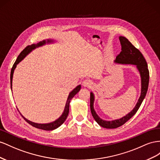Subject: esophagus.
Instances as JSON below:
<instances>
[{"mask_svg": "<svg viewBox=\"0 0 160 160\" xmlns=\"http://www.w3.org/2000/svg\"><path fill=\"white\" fill-rule=\"evenodd\" d=\"M82 84H83V86H85V87H91L93 84V82H92V80L86 79L83 81Z\"/></svg>", "mask_w": 160, "mask_h": 160, "instance_id": "obj_1", "label": "esophagus"}]
</instances>
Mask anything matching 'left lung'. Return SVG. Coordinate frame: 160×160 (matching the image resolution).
Returning <instances> with one entry per match:
<instances>
[{
	"label": "left lung",
	"mask_w": 160,
	"mask_h": 160,
	"mask_svg": "<svg viewBox=\"0 0 160 160\" xmlns=\"http://www.w3.org/2000/svg\"><path fill=\"white\" fill-rule=\"evenodd\" d=\"M119 40L121 45V52L117 56L115 62L122 63V64L125 63V64H133L136 66L140 73L141 78V92L138 102L136 104L133 110L129 114H127L126 116L120 118V119L111 121H104L97 115V114L94 111L93 105L94 100V94L92 92L90 93V111L92 115L99 125L107 129H115L118 127H121L135 115L137 111H138L144 98L145 97L149 86V72L148 68L147 62H146L142 53L126 38L121 36V37H119Z\"/></svg>",
	"instance_id": "1"
}]
</instances>
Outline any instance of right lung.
Masks as SVG:
<instances>
[{"label": "right lung", "instance_id": "1", "mask_svg": "<svg viewBox=\"0 0 160 160\" xmlns=\"http://www.w3.org/2000/svg\"><path fill=\"white\" fill-rule=\"evenodd\" d=\"M53 42V41L51 39H48L47 42L45 40L42 41V42H40L37 44H32L31 45H28L20 53V54L19 55V56L17 57V60L15 61V62L14 63V64L12 66V68L11 71V88L12 89V76H13V73H14V70L15 69V68L17 67V65L19 63L22 59H23L27 54L29 53L32 50L35 49L36 48H38L39 46H42V45L45 44L46 43H52ZM81 88V85H78V86H76V88H75L74 90H73L72 92L69 94V96H68V99H67V102L65 106V108L64 111H63V112L62 113V115H61V117L58 118L57 120H56L53 122H49V123H46V124H39V123H35L33 122H31L29 120H27V118H25L24 117H22L24 118V119L30 124L31 125H32L34 127H36L38 129H43V130H46V131H52L53 129H57L58 127H60V125H62L63 122L66 121V119L67 118V117L68 115V113H69V107H70V100H72V98L74 97V96L79 92V90Z\"/></svg>", "mask_w": 160, "mask_h": 160}]
</instances>
